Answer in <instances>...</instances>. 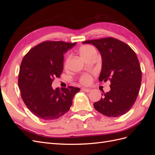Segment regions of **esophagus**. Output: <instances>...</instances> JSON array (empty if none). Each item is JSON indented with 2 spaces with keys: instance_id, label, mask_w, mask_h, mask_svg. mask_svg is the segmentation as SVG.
<instances>
[{
  "instance_id": "esophagus-1",
  "label": "esophagus",
  "mask_w": 155,
  "mask_h": 155,
  "mask_svg": "<svg viewBox=\"0 0 155 155\" xmlns=\"http://www.w3.org/2000/svg\"><path fill=\"white\" fill-rule=\"evenodd\" d=\"M81 90L84 92H88L91 91L90 88H84V87L81 88Z\"/></svg>"
}]
</instances>
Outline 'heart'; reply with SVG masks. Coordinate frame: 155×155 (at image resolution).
<instances>
[{
  "mask_svg": "<svg viewBox=\"0 0 155 155\" xmlns=\"http://www.w3.org/2000/svg\"><path fill=\"white\" fill-rule=\"evenodd\" d=\"M79 52L82 59H85L93 55L96 54V50L91 45H84L79 48ZM79 81L83 85H87V84L90 83L91 81V77L88 74H85L80 78Z\"/></svg>",
  "mask_w": 155,
  "mask_h": 155,
  "instance_id": "b5f03b06",
  "label": "heart"
}]
</instances>
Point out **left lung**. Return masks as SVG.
I'll return each instance as SVG.
<instances>
[{"instance_id": "obj_1", "label": "left lung", "mask_w": 155, "mask_h": 155, "mask_svg": "<svg viewBox=\"0 0 155 155\" xmlns=\"http://www.w3.org/2000/svg\"><path fill=\"white\" fill-rule=\"evenodd\" d=\"M100 51L102 59L99 81H110V90L101 94L95 109L108 117H118L133 107L140 91L142 71L134 51L124 42L112 37L88 40Z\"/></svg>"}]
</instances>
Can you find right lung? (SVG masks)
I'll use <instances>...</instances> for the list:
<instances>
[{
    "label": "right lung",
    "instance_id": "add662e5",
    "mask_svg": "<svg viewBox=\"0 0 155 155\" xmlns=\"http://www.w3.org/2000/svg\"><path fill=\"white\" fill-rule=\"evenodd\" d=\"M76 43L45 41L31 48L23 58L18 84L27 108L40 119H58L67 112L80 88L51 87L63 70L64 54Z\"/></svg>",
    "mask_w": 155,
    "mask_h": 155
}]
</instances>
